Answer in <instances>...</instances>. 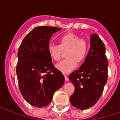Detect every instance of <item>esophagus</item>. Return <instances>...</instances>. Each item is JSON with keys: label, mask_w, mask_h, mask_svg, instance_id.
<instances>
[{"label": "esophagus", "mask_w": 120, "mask_h": 120, "mask_svg": "<svg viewBox=\"0 0 120 120\" xmlns=\"http://www.w3.org/2000/svg\"><path fill=\"white\" fill-rule=\"evenodd\" d=\"M64 77H65V81H68L69 80V78L67 75H64Z\"/></svg>", "instance_id": "34e87169"}]
</instances>
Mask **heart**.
Segmentation results:
<instances>
[{"instance_id": "1", "label": "heart", "mask_w": 120, "mask_h": 120, "mask_svg": "<svg viewBox=\"0 0 120 120\" xmlns=\"http://www.w3.org/2000/svg\"><path fill=\"white\" fill-rule=\"evenodd\" d=\"M89 49L88 42L80 38L77 34L68 33L58 38V45L49 44L47 51L51 59L58 61L61 58L62 51H65L67 58L56 65V68L64 73H69L77 67V63L84 62Z\"/></svg>"}]
</instances>
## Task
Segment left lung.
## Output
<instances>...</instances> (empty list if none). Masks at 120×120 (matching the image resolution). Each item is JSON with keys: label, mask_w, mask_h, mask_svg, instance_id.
<instances>
[{"label": "left lung", "mask_w": 120, "mask_h": 120, "mask_svg": "<svg viewBox=\"0 0 120 120\" xmlns=\"http://www.w3.org/2000/svg\"><path fill=\"white\" fill-rule=\"evenodd\" d=\"M108 60L105 45L97 34L90 35V48L80 69L69 76L75 87L69 100L81 110L93 107L98 101L107 81Z\"/></svg>", "instance_id": "left-lung-1"}]
</instances>
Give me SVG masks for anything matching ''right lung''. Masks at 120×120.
Masks as SVG:
<instances>
[{"label": "right lung", "instance_id": "add662e5", "mask_svg": "<svg viewBox=\"0 0 120 120\" xmlns=\"http://www.w3.org/2000/svg\"><path fill=\"white\" fill-rule=\"evenodd\" d=\"M60 30L36 27L25 37L19 48L16 72L20 91L34 107L48 105L55 92L64 83V76L55 68L47 51L51 36Z\"/></svg>", "mask_w": 120, "mask_h": 120}]
</instances>
